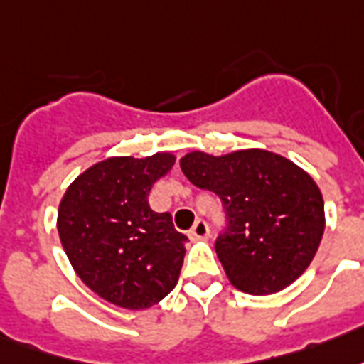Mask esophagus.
I'll list each match as a JSON object with an SVG mask.
<instances>
[{"label":"esophagus","instance_id":"obj_1","mask_svg":"<svg viewBox=\"0 0 364 364\" xmlns=\"http://www.w3.org/2000/svg\"><path fill=\"white\" fill-rule=\"evenodd\" d=\"M209 237V225L203 219H198L193 223L192 230H190V238L198 240V238H208Z\"/></svg>","mask_w":364,"mask_h":364}]
</instances>
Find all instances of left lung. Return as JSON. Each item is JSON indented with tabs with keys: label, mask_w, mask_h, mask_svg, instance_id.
Returning a JSON list of instances; mask_svg holds the SVG:
<instances>
[{
	"label": "left lung",
	"mask_w": 364,
	"mask_h": 364,
	"mask_svg": "<svg viewBox=\"0 0 364 364\" xmlns=\"http://www.w3.org/2000/svg\"><path fill=\"white\" fill-rule=\"evenodd\" d=\"M193 186L219 196L225 227L215 240L229 281L248 294H272L299 279L323 235V200L314 180L264 149L180 159Z\"/></svg>",
	"instance_id": "8db88e82"
}]
</instances>
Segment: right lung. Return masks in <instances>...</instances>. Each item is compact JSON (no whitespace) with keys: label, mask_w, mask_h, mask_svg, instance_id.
<instances>
[{"label":"right lung","mask_w":364,"mask_h":364,"mask_svg":"<svg viewBox=\"0 0 364 364\" xmlns=\"http://www.w3.org/2000/svg\"><path fill=\"white\" fill-rule=\"evenodd\" d=\"M172 164L171 153L106 159L87 168L60 203L58 232L71 266L87 287L122 309H149L178 281L188 237L147 200Z\"/></svg>","instance_id":"add662e5"}]
</instances>
